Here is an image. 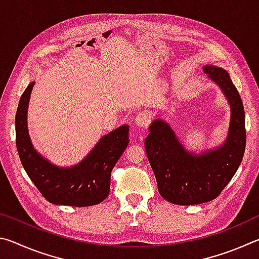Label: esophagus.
<instances>
[{"mask_svg": "<svg viewBox=\"0 0 259 259\" xmlns=\"http://www.w3.org/2000/svg\"><path fill=\"white\" fill-rule=\"evenodd\" d=\"M136 124L138 126H146L150 124V121H151V117L148 115V113L145 111H142L137 114V116H136Z\"/></svg>", "mask_w": 259, "mask_h": 259, "instance_id": "esophagus-1", "label": "esophagus"}]
</instances>
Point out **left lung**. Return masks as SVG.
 Returning a JSON list of instances; mask_svg holds the SVG:
<instances>
[{
    "label": "left lung",
    "mask_w": 259,
    "mask_h": 259,
    "mask_svg": "<svg viewBox=\"0 0 259 259\" xmlns=\"http://www.w3.org/2000/svg\"><path fill=\"white\" fill-rule=\"evenodd\" d=\"M203 71L222 88L231 105L230 133L224 145L202 155H191L169 124L161 120L153 122L145 138L157 190L174 204H199L216 199L234 176L244 154V108L238 90L224 69L205 66Z\"/></svg>",
    "instance_id": "1"
}]
</instances>
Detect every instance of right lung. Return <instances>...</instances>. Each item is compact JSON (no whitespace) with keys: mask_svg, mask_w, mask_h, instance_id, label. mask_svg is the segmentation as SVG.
<instances>
[{"mask_svg":"<svg viewBox=\"0 0 259 259\" xmlns=\"http://www.w3.org/2000/svg\"><path fill=\"white\" fill-rule=\"evenodd\" d=\"M34 82L21 95L16 113V145L25 171L41 194L54 204L89 207L107 198L111 172L129 143V126L122 125L99 140L81 163L58 168L38 155L27 131V106Z\"/></svg>","mask_w":259,"mask_h":259,"instance_id":"1","label":"right lung"}]
</instances>
